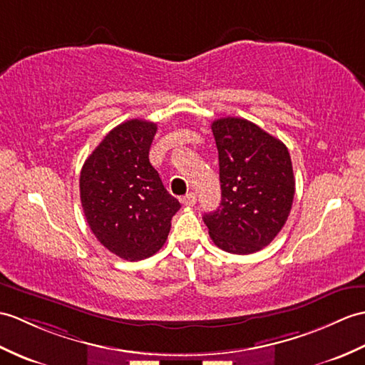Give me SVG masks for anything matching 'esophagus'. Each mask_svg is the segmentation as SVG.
Segmentation results:
<instances>
[{
    "label": "esophagus",
    "mask_w": 365,
    "mask_h": 365,
    "mask_svg": "<svg viewBox=\"0 0 365 365\" xmlns=\"http://www.w3.org/2000/svg\"><path fill=\"white\" fill-rule=\"evenodd\" d=\"M180 202L183 203L185 207H192L194 203H196V196H194L192 192H190V194H186V196H183V197L180 199Z\"/></svg>",
    "instance_id": "esophagus-1"
}]
</instances>
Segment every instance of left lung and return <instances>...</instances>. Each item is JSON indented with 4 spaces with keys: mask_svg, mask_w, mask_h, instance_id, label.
<instances>
[{
    "mask_svg": "<svg viewBox=\"0 0 365 365\" xmlns=\"http://www.w3.org/2000/svg\"><path fill=\"white\" fill-rule=\"evenodd\" d=\"M211 130L222 199L216 211L203 215V222L219 249L249 255L272 242L289 216L295 192L289 150L242 118H221Z\"/></svg>",
    "mask_w": 365,
    "mask_h": 365,
    "instance_id": "8db88e82",
    "label": "left lung"
}]
</instances>
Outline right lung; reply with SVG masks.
<instances>
[{
  "instance_id": "right-lung-1",
  "label": "right lung",
  "mask_w": 365,
  "mask_h": 365,
  "mask_svg": "<svg viewBox=\"0 0 365 365\" xmlns=\"http://www.w3.org/2000/svg\"><path fill=\"white\" fill-rule=\"evenodd\" d=\"M157 124L125 121L110 130L81 171V203L98 241L129 261L163 247L180 203L149 162Z\"/></svg>"
}]
</instances>
